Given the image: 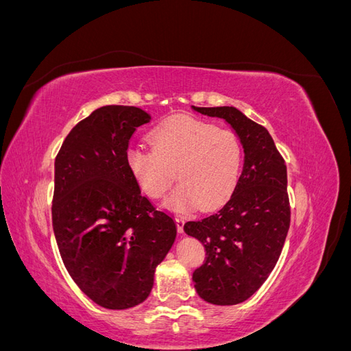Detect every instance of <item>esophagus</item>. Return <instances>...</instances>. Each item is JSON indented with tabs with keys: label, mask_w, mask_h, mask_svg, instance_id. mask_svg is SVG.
Listing matches in <instances>:
<instances>
[{
	"label": "esophagus",
	"mask_w": 351,
	"mask_h": 351,
	"mask_svg": "<svg viewBox=\"0 0 351 351\" xmlns=\"http://www.w3.org/2000/svg\"><path fill=\"white\" fill-rule=\"evenodd\" d=\"M176 224H177L178 232L183 236V234H184V218L177 217V218H176Z\"/></svg>",
	"instance_id": "obj_1"
}]
</instances>
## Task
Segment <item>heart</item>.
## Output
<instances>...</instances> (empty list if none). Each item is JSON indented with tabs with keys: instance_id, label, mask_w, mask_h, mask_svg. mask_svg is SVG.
<instances>
[{
	"instance_id": "obj_1",
	"label": "heart",
	"mask_w": 351,
	"mask_h": 351,
	"mask_svg": "<svg viewBox=\"0 0 351 351\" xmlns=\"http://www.w3.org/2000/svg\"><path fill=\"white\" fill-rule=\"evenodd\" d=\"M152 149L141 145L125 155L136 183L152 199L162 197L176 177L180 180L165 205L189 210L202 204L215 208L234 192L243 167L239 137L192 117L176 115L159 123L151 133Z\"/></svg>"
}]
</instances>
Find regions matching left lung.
<instances>
[{
  "label": "left lung",
  "instance_id": "8db88e82",
  "mask_svg": "<svg viewBox=\"0 0 351 351\" xmlns=\"http://www.w3.org/2000/svg\"><path fill=\"white\" fill-rule=\"evenodd\" d=\"M192 110L224 120L243 146V169L227 204L184 224L186 234L197 239L206 252L192 278L200 299L239 304L259 290L281 254L290 227L287 167L268 130L237 108Z\"/></svg>",
  "mask_w": 351,
  "mask_h": 351
}]
</instances>
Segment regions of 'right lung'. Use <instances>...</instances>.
Here are the masks:
<instances>
[{"label": "right lung", "mask_w": 351, "mask_h": 351, "mask_svg": "<svg viewBox=\"0 0 351 351\" xmlns=\"http://www.w3.org/2000/svg\"><path fill=\"white\" fill-rule=\"evenodd\" d=\"M137 107L105 105L76 124L56 158L52 227L73 281L111 311L143 303L155 269L173 247L177 226L141 193L125 155Z\"/></svg>", "instance_id": "obj_1"}]
</instances>
